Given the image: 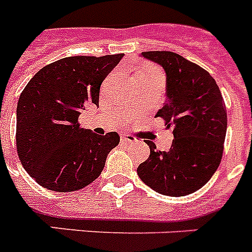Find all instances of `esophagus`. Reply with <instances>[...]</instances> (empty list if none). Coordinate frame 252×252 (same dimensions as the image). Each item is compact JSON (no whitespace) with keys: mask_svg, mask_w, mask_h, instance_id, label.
Here are the masks:
<instances>
[{"mask_svg":"<svg viewBox=\"0 0 252 252\" xmlns=\"http://www.w3.org/2000/svg\"><path fill=\"white\" fill-rule=\"evenodd\" d=\"M122 142L123 144H134V142H136V138L129 136V134H124V136H122Z\"/></svg>","mask_w":252,"mask_h":252,"instance_id":"34e87169","label":"esophagus"}]
</instances>
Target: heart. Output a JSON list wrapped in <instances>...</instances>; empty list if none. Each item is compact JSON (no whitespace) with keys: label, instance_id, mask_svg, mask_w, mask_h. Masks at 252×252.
<instances>
[{"label":"heart","instance_id":"1","mask_svg":"<svg viewBox=\"0 0 252 252\" xmlns=\"http://www.w3.org/2000/svg\"><path fill=\"white\" fill-rule=\"evenodd\" d=\"M137 75H142V76H153V75H159L158 69H155L154 67H144L141 68Z\"/></svg>","mask_w":252,"mask_h":252}]
</instances>
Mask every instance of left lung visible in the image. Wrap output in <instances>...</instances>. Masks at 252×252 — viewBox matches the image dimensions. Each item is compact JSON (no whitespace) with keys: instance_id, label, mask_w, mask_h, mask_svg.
I'll list each match as a JSON object with an SVG mask.
<instances>
[{"instance_id":"1","label":"left lung","mask_w":252,"mask_h":252,"mask_svg":"<svg viewBox=\"0 0 252 252\" xmlns=\"http://www.w3.org/2000/svg\"><path fill=\"white\" fill-rule=\"evenodd\" d=\"M167 76V99L157 115L173 132L168 151L154 142L147 160L137 168L140 179L157 193L183 197L197 191L216 172L224 151L226 108L218 84L195 63L172 52H144Z\"/></svg>"}]
</instances>
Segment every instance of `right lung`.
<instances>
[{
  "label": "right lung",
  "instance_id": "1",
  "mask_svg": "<svg viewBox=\"0 0 252 252\" xmlns=\"http://www.w3.org/2000/svg\"><path fill=\"white\" fill-rule=\"evenodd\" d=\"M124 54L68 57L42 67L27 84L16 107V151L27 172L42 188L75 191L98 179L116 132L99 136L79 124L89 103Z\"/></svg>",
  "mask_w": 252,
  "mask_h": 252
}]
</instances>
